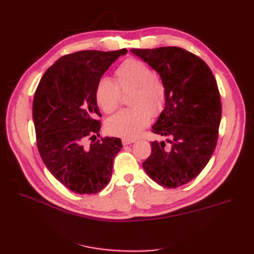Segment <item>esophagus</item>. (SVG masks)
Segmentation results:
<instances>
[{
  "mask_svg": "<svg viewBox=\"0 0 254 254\" xmlns=\"http://www.w3.org/2000/svg\"><path fill=\"white\" fill-rule=\"evenodd\" d=\"M134 142H135L134 139H125V137L122 140L123 145H129V144H132V143H134Z\"/></svg>",
  "mask_w": 254,
  "mask_h": 254,
  "instance_id": "esophagus-1",
  "label": "esophagus"
}]
</instances>
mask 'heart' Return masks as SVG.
<instances>
[{
  "mask_svg": "<svg viewBox=\"0 0 254 254\" xmlns=\"http://www.w3.org/2000/svg\"><path fill=\"white\" fill-rule=\"evenodd\" d=\"M115 82L102 77L96 83L95 99L104 112L118 109L123 93H129L131 109L119 111L106 122L108 132L133 139L149 124L151 115L156 117L164 109L167 89L163 79L153 73L152 68L141 60L129 58L114 72Z\"/></svg>",
  "mask_w": 254,
  "mask_h": 254,
  "instance_id": "obj_1",
  "label": "heart"
}]
</instances>
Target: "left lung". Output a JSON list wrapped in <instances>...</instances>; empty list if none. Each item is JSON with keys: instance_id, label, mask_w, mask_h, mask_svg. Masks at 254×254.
<instances>
[{"instance_id": "8db88e82", "label": "left lung", "mask_w": 254, "mask_h": 254, "mask_svg": "<svg viewBox=\"0 0 254 254\" xmlns=\"http://www.w3.org/2000/svg\"><path fill=\"white\" fill-rule=\"evenodd\" d=\"M163 79L167 89L164 110L152 132L166 136V144L151 142L143 162L149 178L176 189L201 173L216 147L221 102L216 79L204 61L177 47L130 50Z\"/></svg>"}]
</instances>
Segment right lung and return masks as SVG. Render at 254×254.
I'll return each instance as SVG.
<instances>
[{"instance_id": "add662e5", "label": "right lung", "mask_w": 254, "mask_h": 254, "mask_svg": "<svg viewBox=\"0 0 254 254\" xmlns=\"http://www.w3.org/2000/svg\"><path fill=\"white\" fill-rule=\"evenodd\" d=\"M126 49L79 51L59 58L35 92L33 120L45 166L76 194H96L109 183L119 137L99 136L102 117L95 99L97 81ZM92 139L90 144L86 139Z\"/></svg>"}]
</instances>
